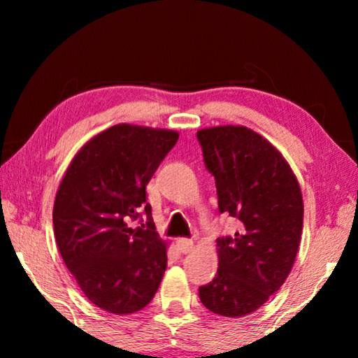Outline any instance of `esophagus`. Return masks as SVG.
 <instances>
[{"label": "esophagus", "mask_w": 358, "mask_h": 358, "mask_svg": "<svg viewBox=\"0 0 358 358\" xmlns=\"http://www.w3.org/2000/svg\"><path fill=\"white\" fill-rule=\"evenodd\" d=\"M192 246H194V243H192V240H189V238H178L177 240V250L180 252H183V254L189 252L192 250Z\"/></svg>", "instance_id": "1"}]
</instances>
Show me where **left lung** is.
<instances>
[{"instance_id": "8db88e82", "label": "left lung", "mask_w": 358, "mask_h": 358, "mask_svg": "<svg viewBox=\"0 0 358 358\" xmlns=\"http://www.w3.org/2000/svg\"><path fill=\"white\" fill-rule=\"evenodd\" d=\"M203 162L216 181L217 207L241 222L216 240L220 268L199 287L205 308L241 317L259 310L292 270L303 229L300 185L282 155L245 126L197 131Z\"/></svg>"}]
</instances>
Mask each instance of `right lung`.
<instances>
[{
    "label": "right lung",
    "mask_w": 358,
    "mask_h": 358,
    "mask_svg": "<svg viewBox=\"0 0 358 358\" xmlns=\"http://www.w3.org/2000/svg\"><path fill=\"white\" fill-rule=\"evenodd\" d=\"M178 132L115 124L71 161L53 205L59 254L87 299L112 314L141 311L167 268V243L156 232L148 181ZM144 210L145 224L131 220ZM143 222V218H141Z\"/></svg>",
    "instance_id": "add662e5"
}]
</instances>
